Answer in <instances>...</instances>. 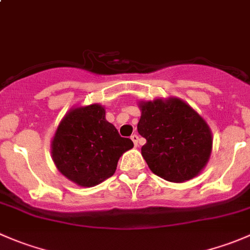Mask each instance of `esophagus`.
I'll list each match as a JSON object with an SVG mask.
<instances>
[{
	"instance_id": "34e87169",
	"label": "esophagus",
	"mask_w": 250,
	"mask_h": 250,
	"mask_svg": "<svg viewBox=\"0 0 250 250\" xmlns=\"http://www.w3.org/2000/svg\"><path fill=\"white\" fill-rule=\"evenodd\" d=\"M130 139H132L133 143H134L135 146H138V141H139V137H138L137 134H133L132 137H130Z\"/></svg>"
}]
</instances>
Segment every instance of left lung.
Segmentation results:
<instances>
[{
  "label": "left lung",
  "mask_w": 250,
  "mask_h": 250,
  "mask_svg": "<svg viewBox=\"0 0 250 250\" xmlns=\"http://www.w3.org/2000/svg\"><path fill=\"white\" fill-rule=\"evenodd\" d=\"M138 133L146 139L141 155L153 174L172 183H185L204 169L213 148L206 120L175 97L141 100Z\"/></svg>",
  "instance_id": "8db88e82"
}]
</instances>
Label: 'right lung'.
I'll return each instance as SVG.
<instances>
[{"label":"right lung","instance_id":"1","mask_svg":"<svg viewBox=\"0 0 250 250\" xmlns=\"http://www.w3.org/2000/svg\"><path fill=\"white\" fill-rule=\"evenodd\" d=\"M133 141L122 138L100 104L75 106L65 113L50 143L55 167L70 181L93 188L112 176Z\"/></svg>","mask_w":250,"mask_h":250}]
</instances>
